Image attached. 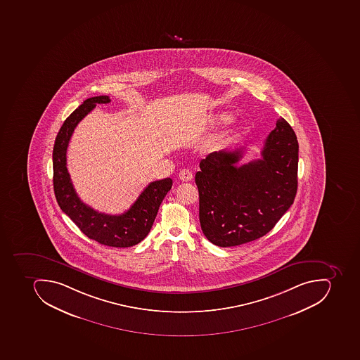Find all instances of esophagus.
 Segmentation results:
<instances>
[{
    "label": "esophagus",
    "mask_w": 360,
    "mask_h": 360,
    "mask_svg": "<svg viewBox=\"0 0 360 360\" xmlns=\"http://www.w3.org/2000/svg\"><path fill=\"white\" fill-rule=\"evenodd\" d=\"M179 179H181V181H192L193 173L192 172L189 171V169L184 168V169H181V171L179 172Z\"/></svg>",
    "instance_id": "34e87169"
}]
</instances>
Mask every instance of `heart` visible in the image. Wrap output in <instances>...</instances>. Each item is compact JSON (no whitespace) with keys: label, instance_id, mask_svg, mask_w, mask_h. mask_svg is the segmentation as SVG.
I'll return each instance as SVG.
<instances>
[{"label":"heart","instance_id":"b5f03b06","mask_svg":"<svg viewBox=\"0 0 360 360\" xmlns=\"http://www.w3.org/2000/svg\"><path fill=\"white\" fill-rule=\"evenodd\" d=\"M232 120V115L226 114V112L217 114V116L214 117V122H217V124H226V122H230Z\"/></svg>","mask_w":360,"mask_h":360}]
</instances>
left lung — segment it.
Segmentation results:
<instances>
[{
    "mask_svg": "<svg viewBox=\"0 0 360 360\" xmlns=\"http://www.w3.org/2000/svg\"><path fill=\"white\" fill-rule=\"evenodd\" d=\"M244 149L211 153L195 175L204 236L227 248L262 238L293 204L299 145L287 120L278 118L261 158L238 166Z\"/></svg>",
    "mask_w": 360,
    "mask_h": 360,
    "instance_id": "1",
    "label": "left lung"
}]
</instances>
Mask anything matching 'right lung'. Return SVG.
<instances>
[{"mask_svg": "<svg viewBox=\"0 0 360 360\" xmlns=\"http://www.w3.org/2000/svg\"><path fill=\"white\" fill-rule=\"evenodd\" d=\"M110 103L108 96L88 98L65 120L60 128L53 154V189L60 208L84 236L112 248H129L146 238L156 219L162 200L171 191L173 181H152L127 212L120 215L99 213L79 198L67 169V148L73 130L97 103Z\"/></svg>", "mask_w": 360, "mask_h": 360, "instance_id": "obj_1", "label": "right lung"}]
</instances>
